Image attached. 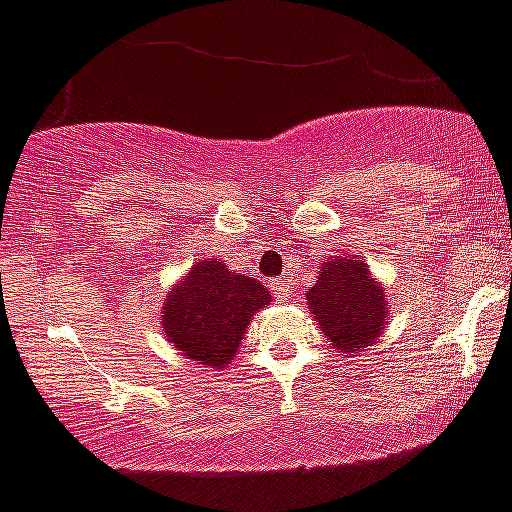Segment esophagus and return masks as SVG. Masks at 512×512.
I'll list each match as a JSON object with an SVG mask.
<instances>
[{
	"label": "esophagus",
	"mask_w": 512,
	"mask_h": 512,
	"mask_svg": "<svg viewBox=\"0 0 512 512\" xmlns=\"http://www.w3.org/2000/svg\"><path fill=\"white\" fill-rule=\"evenodd\" d=\"M271 291H274L276 301H281V304L291 299V284H286V281H271Z\"/></svg>",
	"instance_id": "34e87169"
}]
</instances>
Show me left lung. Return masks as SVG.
I'll use <instances>...</instances> for the list:
<instances>
[{"label": "left lung", "instance_id": "obj_1", "mask_svg": "<svg viewBox=\"0 0 512 512\" xmlns=\"http://www.w3.org/2000/svg\"><path fill=\"white\" fill-rule=\"evenodd\" d=\"M311 316L337 352L357 357L382 337L389 316L387 291L357 256H332L306 291Z\"/></svg>", "mask_w": 512, "mask_h": 512}]
</instances>
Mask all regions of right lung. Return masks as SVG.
<instances>
[{
	"label": "right lung",
	"mask_w": 512,
	"mask_h": 512,
	"mask_svg": "<svg viewBox=\"0 0 512 512\" xmlns=\"http://www.w3.org/2000/svg\"><path fill=\"white\" fill-rule=\"evenodd\" d=\"M269 301L261 281L233 274L218 259H203L168 291L160 326L183 357L223 369L236 357L253 314Z\"/></svg>",
	"instance_id": "add662e5"
}]
</instances>
